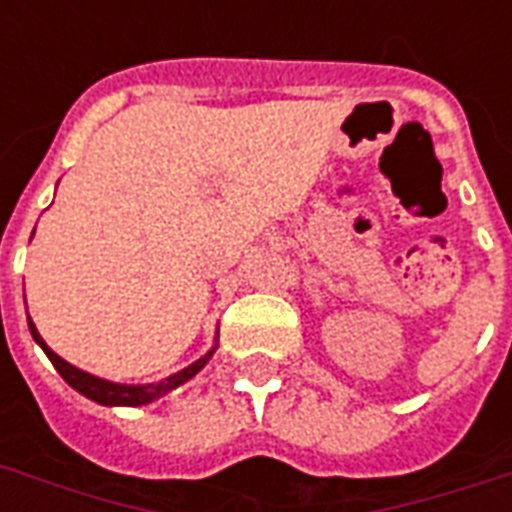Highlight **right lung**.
Returning a JSON list of instances; mask_svg holds the SVG:
<instances>
[{
  "label": "right lung",
  "mask_w": 512,
  "mask_h": 512,
  "mask_svg": "<svg viewBox=\"0 0 512 512\" xmlns=\"http://www.w3.org/2000/svg\"><path fill=\"white\" fill-rule=\"evenodd\" d=\"M34 236V233H31ZM28 319V332H31V337H34V342L39 345V348L47 353V358L52 361V366L58 369L60 377L71 385V388L76 390V393H82L84 398H90V401H95V404H103V406H146L151 404V401H156V398L167 396L170 390L180 388L183 382H188L191 377H196V374L207 366V361L212 356H215L217 345H212V348L204 353L201 358H196L193 364H188L185 369H180V372L170 374V377H164V380L159 382H146V385H124V382H111V380H103V377H95V374L84 372V369H79V366L68 364L66 358H60L55 350L47 345V342L42 340V335L36 332V324L31 321V316L26 313ZM215 342H217V335H215Z\"/></svg>",
  "instance_id": "1"
}]
</instances>
